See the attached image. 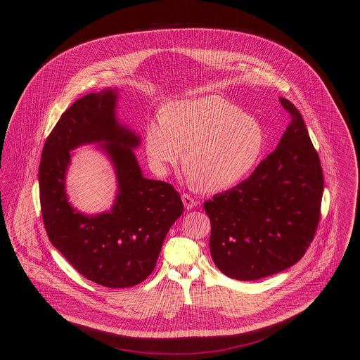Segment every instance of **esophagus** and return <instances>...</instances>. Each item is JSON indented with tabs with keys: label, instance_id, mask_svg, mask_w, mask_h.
Returning <instances> with one entry per match:
<instances>
[{
	"label": "esophagus",
	"instance_id": "obj_1",
	"mask_svg": "<svg viewBox=\"0 0 360 360\" xmlns=\"http://www.w3.org/2000/svg\"><path fill=\"white\" fill-rule=\"evenodd\" d=\"M182 201H184V205H185L188 210L193 209L194 206L197 205V201L191 195H188V194H184L182 195Z\"/></svg>",
	"mask_w": 360,
	"mask_h": 360
}]
</instances>
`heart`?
<instances>
[{"instance_id": "obj_1", "label": "heart", "mask_w": 360, "mask_h": 360, "mask_svg": "<svg viewBox=\"0 0 360 360\" xmlns=\"http://www.w3.org/2000/svg\"><path fill=\"white\" fill-rule=\"evenodd\" d=\"M266 148L260 122L220 96L172 103L146 125V150L156 174L184 158L191 182L204 191L238 185L257 167Z\"/></svg>"}]
</instances>
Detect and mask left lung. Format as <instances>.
<instances>
[{"instance_id": "8db88e82", "label": "left lung", "mask_w": 360, "mask_h": 360, "mask_svg": "<svg viewBox=\"0 0 360 360\" xmlns=\"http://www.w3.org/2000/svg\"><path fill=\"white\" fill-rule=\"evenodd\" d=\"M290 124L250 178L204 204L210 254L223 274L255 281L305 255L321 216L324 176L300 110L279 98Z\"/></svg>"}]
</instances>
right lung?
<instances>
[{
  "instance_id": "obj_1",
  "label": "right lung",
  "mask_w": 360,
  "mask_h": 360,
  "mask_svg": "<svg viewBox=\"0 0 360 360\" xmlns=\"http://www.w3.org/2000/svg\"><path fill=\"white\" fill-rule=\"evenodd\" d=\"M116 91L90 93L72 103L47 137L39 167L40 207L52 245L91 282L124 289L154 271L165 238L181 217L179 193L141 175L132 151L139 137L115 117ZM101 142L112 159L120 194L109 214L85 217L72 210L64 191L69 151Z\"/></svg>"
}]
</instances>
